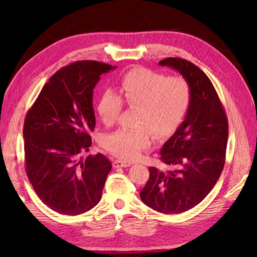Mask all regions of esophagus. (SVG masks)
Masks as SVG:
<instances>
[{"instance_id": "obj_1", "label": "esophagus", "mask_w": 257, "mask_h": 257, "mask_svg": "<svg viewBox=\"0 0 257 257\" xmlns=\"http://www.w3.org/2000/svg\"><path fill=\"white\" fill-rule=\"evenodd\" d=\"M131 164L130 163H127V162H123V161H120V160H115L113 162V167L114 168H119V167H128L130 166Z\"/></svg>"}]
</instances>
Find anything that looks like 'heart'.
Listing matches in <instances>:
<instances>
[{
    "mask_svg": "<svg viewBox=\"0 0 257 257\" xmlns=\"http://www.w3.org/2000/svg\"><path fill=\"white\" fill-rule=\"evenodd\" d=\"M191 102V88L181 76H170L145 68H135L121 76L117 94L106 90L97 111L103 123L116 121L122 103L138 109L136 129H118L104 135L101 145L115 157L135 161L157 138H165L181 125Z\"/></svg>",
    "mask_w": 257,
    "mask_h": 257,
    "instance_id": "obj_1",
    "label": "heart"
}]
</instances>
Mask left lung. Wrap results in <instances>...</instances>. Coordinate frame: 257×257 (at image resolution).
I'll return each instance as SVG.
<instances>
[{
    "instance_id": "left-lung-1",
    "label": "left lung",
    "mask_w": 257,
    "mask_h": 257,
    "mask_svg": "<svg viewBox=\"0 0 257 257\" xmlns=\"http://www.w3.org/2000/svg\"><path fill=\"white\" fill-rule=\"evenodd\" d=\"M181 74L191 88V102L181 125L161 149L169 170L149 167L140 197L163 214H180L200 203L215 186L225 162L229 125L210 78L185 59L169 57L159 62Z\"/></svg>"
}]
</instances>
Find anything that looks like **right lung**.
Masks as SVG:
<instances>
[{
    "instance_id": "add662e5",
    "label": "right lung",
    "mask_w": 257,
    "mask_h": 257,
    "mask_svg": "<svg viewBox=\"0 0 257 257\" xmlns=\"http://www.w3.org/2000/svg\"><path fill=\"white\" fill-rule=\"evenodd\" d=\"M116 66L92 60L73 62L49 79L23 126L25 170L36 194L53 211L75 216L101 198L112 168L101 154L81 160L95 128L93 90L100 75Z\"/></svg>"
}]
</instances>
